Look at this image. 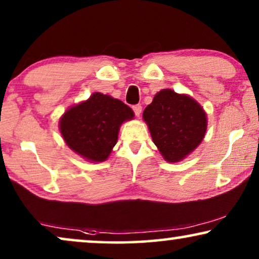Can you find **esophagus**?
Here are the masks:
<instances>
[{
	"mask_svg": "<svg viewBox=\"0 0 259 259\" xmlns=\"http://www.w3.org/2000/svg\"><path fill=\"white\" fill-rule=\"evenodd\" d=\"M133 111H134V114L139 118L141 112H143V107H141V105H136V106H133Z\"/></svg>",
	"mask_w": 259,
	"mask_h": 259,
	"instance_id": "34e87169",
	"label": "esophagus"
}]
</instances>
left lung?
Segmentation results:
<instances>
[{
  "label": "left lung",
  "mask_w": 259,
  "mask_h": 259,
  "mask_svg": "<svg viewBox=\"0 0 259 259\" xmlns=\"http://www.w3.org/2000/svg\"><path fill=\"white\" fill-rule=\"evenodd\" d=\"M143 118L153 143L168 162L185 159L203 141L207 127L206 113L186 94L162 90L145 108Z\"/></svg>",
  "instance_id": "obj_1"
}]
</instances>
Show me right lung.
<instances>
[{
	"label": "right lung",
	"mask_w": 259,
	"mask_h": 259,
	"mask_svg": "<svg viewBox=\"0 0 259 259\" xmlns=\"http://www.w3.org/2000/svg\"><path fill=\"white\" fill-rule=\"evenodd\" d=\"M133 118L132 108L122 101L93 93L88 100L67 109L59 127L70 150L88 161L100 162L115 146L121 123Z\"/></svg>",
	"instance_id": "obj_1"
}]
</instances>
